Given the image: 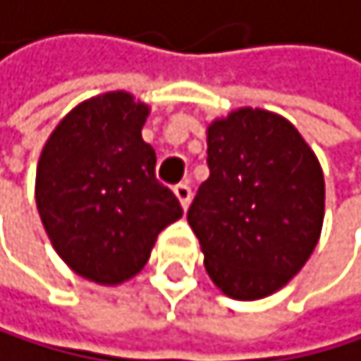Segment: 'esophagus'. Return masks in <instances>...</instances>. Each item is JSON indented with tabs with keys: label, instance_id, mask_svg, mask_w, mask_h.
Returning <instances> with one entry per match:
<instances>
[{
	"label": "esophagus",
	"instance_id": "34e87169",
	"mask_svg": "<svg viewBox=\"0 0 361 361\" xmlns=\"http://www.w3.org/2000/svg\"><path fill=\"white\" fill-rule=\"evenodd\" d=\"M174 194H176L178 202L183 204V209L190 207V202H192V187L190 185H187V183H178L174 187Z\"/></svg>",
	"mask_w": 361,
	"mask_h": 361
}]
</instances>
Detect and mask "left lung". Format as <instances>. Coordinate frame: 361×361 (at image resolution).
<instances>
[{
	"instance_id": "8db88e82",
	"label": "left lung",
	"mask_w": 361,
	"mask_h": 361,
	"mask_svg": "<svg viewBox=\"0 0 361 361\" xmlns=\"http://www.w3.org/2000/svg\"><path fill=\"white\" fill-rule=\"evenodd\" d=\"M207 165L209 178L187 212L204 269L233 300L271 295L320 240L322 167L289 121L260 108L212 123Z\"/></svg>"
}]
</instances>
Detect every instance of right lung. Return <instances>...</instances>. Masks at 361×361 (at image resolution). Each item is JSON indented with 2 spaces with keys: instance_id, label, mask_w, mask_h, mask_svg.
I'll return each instance as SVG.
<instances>
[{
  "instance_id": "add662e5",
  "label": "right lung",
  "mask_w": 361,
  "mask_h": 361,
  "mask_svg": "<svg viewBox=\"0 0 361 361\" xmlns=\"http://www.w3.org/2000/svg\"><path fill=\"white\" fill-rule=\"evenodd\" d=\"M149 108L128 92L92 97L68 112L44 145L35 198L61 260L85 280L121 284L149 260L157 235L183 216L157 180L141 136Z\"/></svg>"
}]
</instances>
